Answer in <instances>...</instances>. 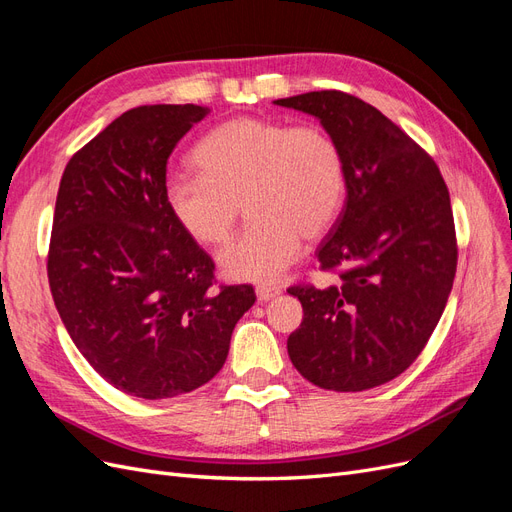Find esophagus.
<instances>
[{
  "label": "esophagus",
  "instance_id": "obj_1",
  "mask_svg": "<svg viewBox=\"0 0 512 512\" xmlns=\"http://www.w3.org/2000/svg\"><path fill=\"white\" fill-rule=\"evenodd\" d=\"M280 292L282 290L277 288V286H256V297H258L260 303H267V301L275 299Z\"/></svg>",
  "mask_w": 512,
  "mask_h": 512
}]
</instances>
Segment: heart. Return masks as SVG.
<instances>
[{
  "label": "heart",
  "instance_id": "1",
  "mask_svg": "<svg viewBox=\"0 0 512 512\" xmlns=\"http://www.w3.org/2000/svg\"><path fill=\"white\" fill-rule=\"evenodd\" d=\"M198 177L164 185L170 218L194 243L224 245L245 207L252 226L220 254L230 282L267 286L299 260L305 241L333 228L348 194L344 149L314 123L235 117L192 153Z\"/></svg>",
  "mask_w": 512,
  "mask_h": 512
}]
</instances>
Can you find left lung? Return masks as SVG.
Masks as SVG:
<instances>
[{
    "label": "left lung",
    "mask_w": 512,
    "mask_h": 512,
    "mask_svg": "<svg viewBox=\"0 0 512 512\" xmlns=\"http://www.w3.org/2000/svg\"><path fill=\"white\" fill-rule=\"evenodd\" d=\"M275 104L318 117L348 170L344 209L318 247L337 282L288 288L303 305L288 356L320 389H374L416 361L446 307L457 271L451 196L429 153L376 106L335 89Z\"/></svg>",
    "instance_id": "8db88e82"
}]
</instances>
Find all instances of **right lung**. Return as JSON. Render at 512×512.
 Returning <instances> with one entry per match:
<instances>
[{
	"mask_svg": "<svg viewBox=\"0 0 512 512\" xmlns=\"http://www.w3.org/2000/svg\"><path fill=\"white\" fill-rule=\"evenodd\" d=\"M196 104L136 106L70 158L59 183L49 286L72 342L132 397L190 393L222 369L250 284L213 288V260L170 218L166 162Z\"/></svg>",
	"mask_w": 512,
	"mask_h": 512,
	"instance_id": "1",
	"label": "right lung"
}]
</instances>
